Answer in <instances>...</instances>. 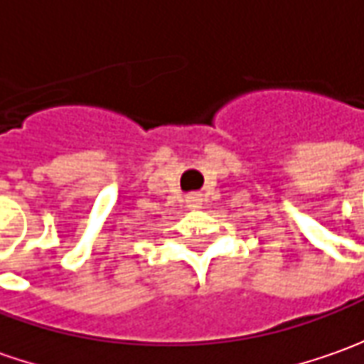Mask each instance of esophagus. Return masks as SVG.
<instances>
[{"label":"esophagus","instance_id":"esophagus-1","mask_svg":"<svg viewBox=\"0 0 364 364\" xmlns=\"http://www.w3.org/2000/svg\"><path fill=\"white\" fill-rule=\"evenodd\" d=\"M188 206H192V208H200V194H190Z\"/></svg>","mask_w":364,"mask_h":364}]
</instances>
